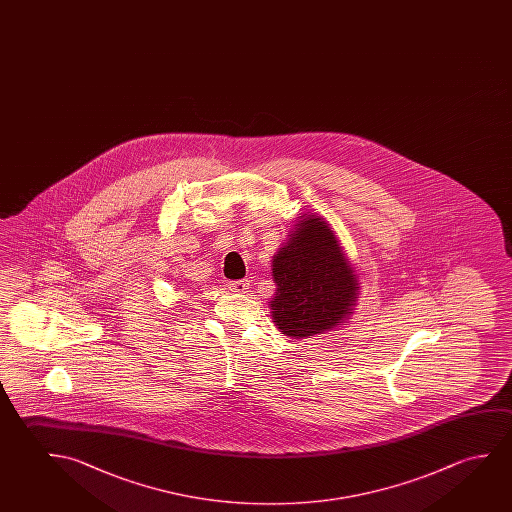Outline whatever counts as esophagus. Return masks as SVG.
<instances>
[{
    "label": "esophagus",
    "mask_w": 512,
    "mask_h": 512,
    "mask_svg": "<svg viewBox=\"0 0 512 512\" xmlns=\"http://www.w3.org/2000/svg\"><path fill=\"white\" fill-rule=\"evenodd\" d=\"M250 287V280H236V282H227V289L236 294H244Z\"/></svg>",
    "instance_id": "1"
}]
</instances>
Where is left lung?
Masks as SVG:
<instances>
[{
  "instance_id": "1",
  "label": "left lung",
  "mask_w": 512,
  "mask_h": 512,
  "mask_svg": "<svg viewBox=\"0 0 512 512\" xmlns=\"http://www.w3.org/2000/svg\"><path fill=\"white\" fill-rule=\"evenodd\" d=\"M276 294L271 314L292 339H310L337 328L353 314L358 280L330 225L303 214L273 257Z\"/></svg>"
}]
</instances>
